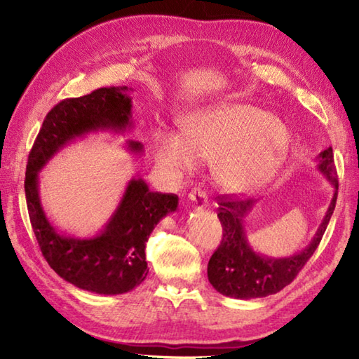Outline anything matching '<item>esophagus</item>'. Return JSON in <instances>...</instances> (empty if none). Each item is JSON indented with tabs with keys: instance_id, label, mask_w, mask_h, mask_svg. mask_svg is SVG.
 Returning <instances> with one entry per match:
<instances>
[{
	"instance_id": "obj_1",
	"label": "esophagus",
	"mask_w": 359,
	"mask_h": 359,
	"mask_svg": "<svg viewBox=\"0 0 359 359\" xmlns=\"http://www.w3.org/2000/svg\"><path fill=\"white\" fill-rule=\"evenodd\" d=\"M188 201L193 203L194 210H203V208H207V205H208V196L205 194L202 189L194 188L193 191L189 193Z\"/></svg>"
}]
</instances>
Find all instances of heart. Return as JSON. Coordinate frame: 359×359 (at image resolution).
<instances>
[{
    "instance_id": "obj_1",
    "label": "heart",
    "mask_w": 359,
    "mask_h": 359,
    "mask_svg": "<svg viewBox=\"0 0 359 359\" xmlns=\"http://www.w3.org/2000/svg\"><path fill=\"white\" fill-rule=\"evenodd\" d=\"M184 134L157 131V166L177 175L212 160V175L228 191H247L270 182L292 148L288 128L255 104L225 102L196 109L182 121Z\"/></svg>"
}]
</instances>
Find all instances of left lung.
<instances>
[{
    "mask_svg": "<svg viewBox=\"0 0 359 359\" xmlns=\"http://www.w3.org/2000/svg\"><path fill=\"white\" fill-rule=\"evenodd\" d=\"M316 162L318 171L333 187V196L313 239L299 253L285 257H270L257 253L250 245L245 230V219L255 210L257 199L239 201L225 196L220 199L217 217L224 228V238L208 262V280L220 294L236 299H255L278 293L296 278L315 253L330 222L338 197L332 147L319 152Z\"/></svg>",
    "mask_w": 359,
    "mask_h": 359,
    "instance_id": "1",
    "label": "left lung"
}]
</instances>
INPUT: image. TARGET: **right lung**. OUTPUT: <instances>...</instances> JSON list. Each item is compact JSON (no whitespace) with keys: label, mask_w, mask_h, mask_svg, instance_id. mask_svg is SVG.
<instances>
[{"label":"right lung","mask_w":359,"mask_h":359,"mask_svg":"<svg viewBox=\"0 0 359 359\" xmlns=\"http://www.w3.org/2000/svg\"><path fill=\"white\" fill-rule=\"evenodd\" d=\"M131 88H100L67 98L46 116L29 154L25 191L35 238L46 261L60 278L97 294H123L140 285L149 271L144 247L156 225L177 210L175 194L152 193L142 177L128 182L108 222L90 238L57 230L43 208L40 172L67 144L95 133L125 134L134 128ZM142 154L143 144L128 140Z\"/></svg>","instance_id":"add662e5"}]
</instances>
